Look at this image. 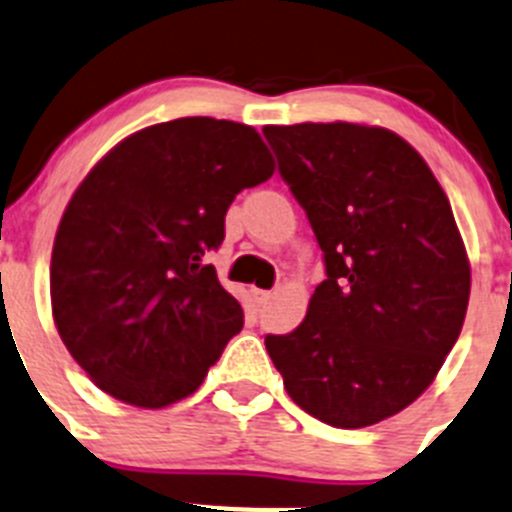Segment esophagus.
<instances>
[{
  "mask_svg": "<svg viewBox=\"0 0 512 512\" xmlns=\"http://www.w3.org/2000/svg\"><path fill=\"white\" fill-rule=\"evenodd\" d=\"M251 296H253V301H256V304L264 306L266 301L271 299V291H266V289H251Z\"/></svg>",
  "mask_w": 512,
  "mask_h": 512,
  "instance_id": "34e87169",
  "label": "esophagus"
}]
</instances>
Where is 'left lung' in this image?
Wrapping results in <instances>:
<instances>
[{
  "instance_id": "left-lung-1",
  "label": "left lung",
  "mask_w": 512,
  "mask_h": 512,
  "mask_svg": "<svg viewBox=\"0 0 512 512\" xmlns=\"http://www.w3.org/2000/svg\"><path fill=\"white\" fill-rule=\"evenodd\" d=\"M264 135L326 266L306 319L269 334L266 352L311 417L377 425L430 387L460 337L470 261L450 201L392 130L301 123Z\"/></svg>"
}]
</instances>
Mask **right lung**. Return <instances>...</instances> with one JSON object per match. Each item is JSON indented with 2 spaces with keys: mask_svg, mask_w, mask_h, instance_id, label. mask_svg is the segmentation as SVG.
Returning <instances> with one entry per match:
<instances>
[{
  "mask_svg": "<svg viewBox=\"0 0 512 512\" xmlns=\"http://www.w3.org/2000/svg\"><path fill=\"white\" fill-rule=\"evenodd\" d=\"M274 175L251 125L178 118L115 145L82 180L52 248L55 326L87 377L160 410L201 387L243 309L206 264L236 193Z\"/></svg>",
  "mask_w": 512,
  "mask_h": 512,
  "instance_id": "1",
  "label": "right lung"
}]
</instances>
